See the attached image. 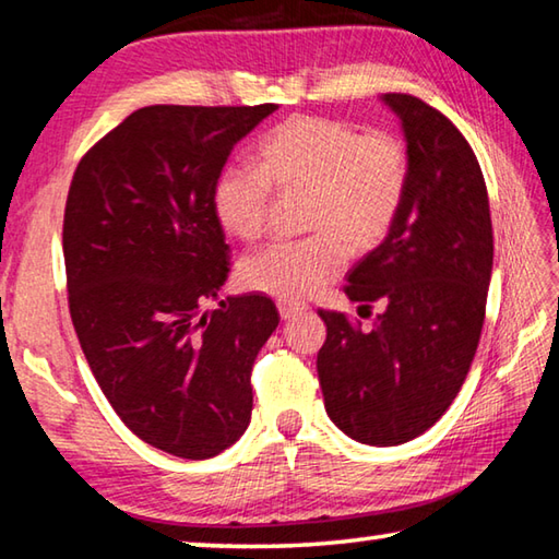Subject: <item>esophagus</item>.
Returning <instances> with one entry per match:
<instances>
[{
  "label": "esophagus",
  "mask_w": 559,
  "mask_h": 559,
  "mask_svg": "<svg viewBox=\"0 0 559 559\" xmlns=\"http://www.w3.org/2000/svg\"><path fill=\"white\" fill-rule=\"evenodd\" d=\"M306 306H300V302H286V300H281L278 302V313H281V320H293L296 316H300V313H306Z\"/></svg>",
  "instance_id": "34e87169"
}]
</instances>
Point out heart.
Segmentation results:
<instances>
[{"instance_id": "obj_1", "label": "heart", "mask_w": 559, "mask_h": 559, "mask_svg": "<svg viewBox=\"0 0 559 559\" xmlns=\"http://www.w3.org/2000/svg\"><path fill=\"white\" fill-rule=\"evenodd\" d=\"M257 167L226 169L216 179L214 212L236 239L257 241L269 224L271 187L281 197H306L302 229L313 236L269 246L239 269L243 288L288 302L335 281L345 257L374 251L409 185L400 138L320 116H296L269 130L257 145Z\"/></svg>"}]
</instances>
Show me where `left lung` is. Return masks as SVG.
Wrapping results in <instances>:
<instances>
[{
    "instance_id": "left-lung-1",
    "label": "left lung",
    "mask_w": 559,
    "mask_h": 559,
    "mask_svg": "<svg viewBox=\"0 0 559 559\" xmlns=\"http://www.w3.org/2000/svg\"><path fill=\"white\" fill-rule=\"evenodd\" d=\"M382 103L402 122L409 185L386 239L347 273L345 293L370 330L318 310L325 412L370 447H400L437 424L476 355L493 271V226L484 173L459 128L406 93Z\"/></svg>"
}]
</instances>
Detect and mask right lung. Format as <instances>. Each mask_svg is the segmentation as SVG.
I'll use <instances>...</instances> for the list:
<instances>
[{
  "label": "right lung",
  "instance_id": "obj_1",
  "mask_svg": "<svg viewBox=\"0 0 559 559\" xmlns=\"http://www.w3.org/2000/svg\"><path fill=\"white\" fill-rule=\"evenodd\" d=\"M276 110L147 106L75 167L63 214L69 308L122 424L179 459H212L251 421V370L278 325L259 293L219 300L229 246L214 187L234 145ZM216 299V311L203 302Z\"/></svg>",
  "mask_w": 559,
  "mask_h": 559
}]
</instances>
